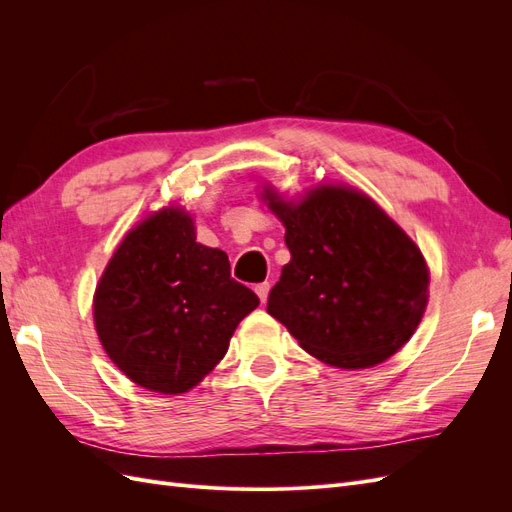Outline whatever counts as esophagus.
Instances as JSON below:
<instances>
[{
    "label": "esophagus",
    "instance_id": "34e87169",
    "mask_svg": "<svg viewBox=\"0 0 512 512\" xmlns=\"http://www.w3.org/2000/svg\"><path fill=\"white\" fill-rule=\"evenodd\" d=\"M256 294H258V299L262 301V303H267V299H269V290H271V284L269 282H262V284H256Z\"/></svg>",
    "mask_w": 512,
    "mask_h": 512
}]
</instances>
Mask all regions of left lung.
Returning <instances> with one entry per match:
<instances>
[{
	"instance_id": "1",
	"label": "left lung",
	"mask_w": 512,
	"mask_h": 512,
	"mask_svg": "<svg viewBox=\"0 0 512 512\" xmlns=\"http://www.w3.org/2000/svg\"><path fill=\"white\" fill-rule=\"evenodd\" d=\"M267 200L290 250L267 312L329 365L363 369L389 359L425 312L421 250L374 200L350 188L320 185L299 205L267 190Z\"/></svg>"
}]
</instances>
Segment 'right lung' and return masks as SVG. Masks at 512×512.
I'll list each match as a JSON object with an SVG mask.
<instances>
[{
    "label": "right lung",
    "mask_w": 512,
    "mask_h": 512,
    "mask_svg": "<svg viewBox=\"0 0 512 512\" xmlns=\"http://www.w3.org/2000/svg\"><path fill=\"white\" fill-rule=\"evenodd\" d=\"M230 277L222 250L196 243L181 209L143 220L102 275L94 299L100 342L132 382L149 391H190L218 365L237 324L258 307Z\"/></svg>",
    "instance_id": "obj_1"
}]
</instances>
